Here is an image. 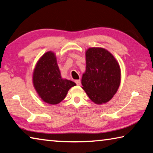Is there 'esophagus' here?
<instances>
[{
    "mask_svg": "<svg viewBox=\"0 0 153 153\" xmlns=\"http://www.w3.org/2000/svg\"><path fill=\"white\" fill-rule=\"evenodd\" d=\"M75 82L76 83V84L77 85H78V86H79L80 84H81V81H80L79 79H77V80H76V81H75Z\"/></svg>",
    "mask_w": 153,
    "mask_h": 153,
    "instance_id": "esophagus-1",
    "label": "esophagus"
}]
</instances>
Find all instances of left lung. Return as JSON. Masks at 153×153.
<instances>
[{
    "label": "left lung",
    "instance_id": "obj_1",
    "mask_svg": "<svg viewBox=\"0 0 153 153\" xmlns=\"http://www.w3.org/2000/svg\"><path fill=\"white\" fill-rule=\"evenodd\" d=\"M86 71L82 78V88L96 104L107 102L120 85L121 70L117 61L106 49L95 47L86 51Z\"/></svg>",
    "mask_w": 153,
    "mask_h": 153
}]
</instances>
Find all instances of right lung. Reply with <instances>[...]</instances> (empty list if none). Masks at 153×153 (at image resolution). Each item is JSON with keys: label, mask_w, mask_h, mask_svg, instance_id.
<instances>
[{"label": "right lung", "mask_w": 153, "mask_h": 153, "mask_svg": "<svg viewBox=\"0 0 153 153\" xmlns=\"http://www.w3.org/2000/svg\"><path fill=\"white\" fill-rule=\"evenodd\" d=\"M33 84L42 100L51 105L61 102L76 83L61 78L55 53L49 51L36 64L33 74Z\"/></svg>", "instance_id": "right-lung-1"}]
</instances>
